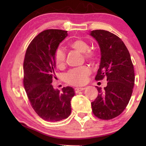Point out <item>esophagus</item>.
Masks as SVG:
<instances>
[{
  "label": "esophagus",
  "instance_id": "esophagus-1",
  "mask_svg": "<svg viewBox=\"0 0 146 146\" xmlns=\"http://www.w3.org/2000/svg\"><path fill=\"white\" fill-rule=\"evenodd\" d=\"M85 89V88H80H80H75V91L76 93H78L80 91L84 90Z\"/></svg>",
  "mask_w": 146,
  "mask_h": 146
}]
</instances>
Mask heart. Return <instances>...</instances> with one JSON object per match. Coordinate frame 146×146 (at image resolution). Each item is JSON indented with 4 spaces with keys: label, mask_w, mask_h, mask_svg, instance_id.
Segmentation results:
<instances>
[{
    "label": "heart",
    "mask_w": 146,
    "mask_h": 146,
    "mask_svg": "<svg viewBox=\"0 0 146 146\" xmlns=\"http://www.w3.org/2000/svg\"><path fill=\"white\" fill-rule=\"evenodd\" d=\"M68 46L73 50L83 53L85 58L87 61L93 62L96 60V53L94 51L90 49L88 43L85 40L80 38L73 39L70 42ZM54 59L56 67L59 69H63L66 64V56L64 52L60 49H57L54 52ZM90 73V70L86 66L74 69L68 73L66 81L73 85H82L86 82V79Z\"/></svg>",
    "instance_id": "1"
}]
</instances>
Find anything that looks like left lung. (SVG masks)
Returning a JSON list of instances; mask_svg holds the SVG:
<instances>
[{
	"instance_id": "left-lung-1",
	"label": "left lung",
	"mask_w": 146,
	"mask_h": 146,
	"mask_svg": "<svg viewBox=\"0 0 146 146\" xmlns=\"http://www.w3.org/2000/svg\"><path fill=\"white\" fill-rule=\"evenodd\" d=\"M90 35L96 39L100 49V66L95 80L107 77L104 90L97 87V97L92 102L93 113L102 120H110L125 110L134 85V70L131 56L117 36L105 30H94Z\"/></svg>"
}]
</instances>
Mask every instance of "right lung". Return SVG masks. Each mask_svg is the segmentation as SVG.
<instances>
[{
  "label": "right lung",
  "instance_id": "obj_1",
  "mask_svg": "<svg viewBox=\"0 0 146 146\" xmlns=\"http://www.w3.org/2000/svg\"><path fill=\"white\" fill-rule=\"evenodd\" d=\"M68 31L48 29L39 33L31 42L24 58V86L33 109L48 122L66 119L71 111V100L75 95L71 86L62 92L52 85L55 78L54 52Z\"/></svg>",
  "mask_w": 146,
  "mask_h": 146
}]
</instances>
